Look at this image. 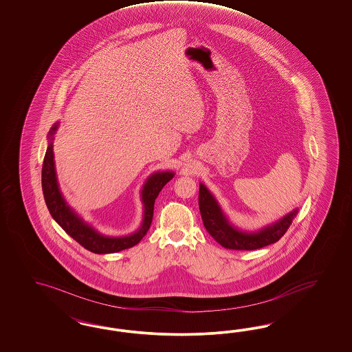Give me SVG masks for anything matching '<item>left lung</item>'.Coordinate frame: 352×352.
<instances>
[{"instance_id": "left-lung-1", "label": "left lung", "mask_w": 352, "mask_h": 352, "mask_svg": "<svg viewBox=\"0 0 352 352\" xmlns=\"http://www.w3.org/2000/svg\"><path fill=\"white\" fill-rule=\"evenodd\" d=\"M199 208L206 231L219 245L230 250H256L276 243L288 231L298 212L296 209L283 219L277 221L276 223L271 224L256 234H246L228 223L212 193L206 190L204 184H200Z\"/></svg>"}]
</instances>
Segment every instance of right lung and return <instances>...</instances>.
Listing matches in <instances>:
<instances>
[{"label": "right lung", "mask_w": 352, "mask_h": 352, "mask_svg": "<svg viewBox=\"0 0 352 352\" xmlns=\"http://www.w3.org/2000/svg\"><path fill=\"white\" fill-rule=\"evenodd\" d=\"M56 128H58V124H55L49 133L50 144L47 146L45 157H43V173H41L45 203L52 217L55 219V222L59 224L72 239H75L80 245L84 246L89 252H93L96 254L116 253L120 250L137 245L144 237V234H147L152 223L155 200L157 199L162 187L174 177V173L171 171L156 173L144 184L142 191V199L144 203V219L139 231L125 237L102 236L96 232L90 226L84 223V221L71 210V208L65 204L59 192L55 168H54L53 143H52L53 134Z\"/></svg>", "instance_id": "right-lung-1"}]
</instances>
